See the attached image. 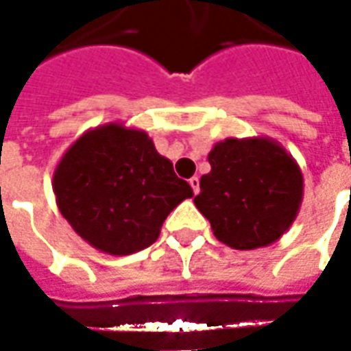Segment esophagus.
Instances as JSON below:
<instances>
[{"label":"esophagus","instance_id":"esophagus-1","mask_svg":"<svg viewBox=\"0 0 351 351\" xmlns=\"http://www.w3.org/2000/svg\"><path fill=\"white\" fill-rule=\"evenodd\" d=\"M190 186H191V190H193V193H199V178L197 176H191Z\"/></svg>","mask_w":351,"mask_h":351}]
</instances>
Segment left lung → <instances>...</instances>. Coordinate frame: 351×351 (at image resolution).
I'll list each match as a JSON object with an SVG mask.
<instances>
[{
    "label": "left lung",
    "mask_w": 351,
    "mask_h": 351,
    "mask_svg": "<svg viewBox=\"0 0 351 351\" xmlns=\"http://www.w3.org/2000/svg\"><path fill=\"white\" fill-rule=\"evenodd\" d=\"M210 173L193 199L214 237L235 250L276 243L302 203V173L284 146L269 137H229L208 152Z\"/></svg>",
    "instance_id": "obj_1"
}]
</instances>
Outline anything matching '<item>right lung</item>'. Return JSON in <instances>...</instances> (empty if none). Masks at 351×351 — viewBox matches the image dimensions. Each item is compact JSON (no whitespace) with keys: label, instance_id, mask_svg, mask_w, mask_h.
Segmentation results:
<instances>
[{"label":"right lung","instance_id":"obj_1","mask_svg":"<svg viewBox=\"0 0 351 351\" xmlns=\"http://www.w3.org/2000/svg\"><path fill=\"white\" fill-rule=\"evenodd\" d=\"M52 190L73 231L110 256L148 248L171 210L193 197L148 133L120 122L84 131L58 161Z\"/></svg>","mask_w":351,"mask_h":351}]
</instances>
